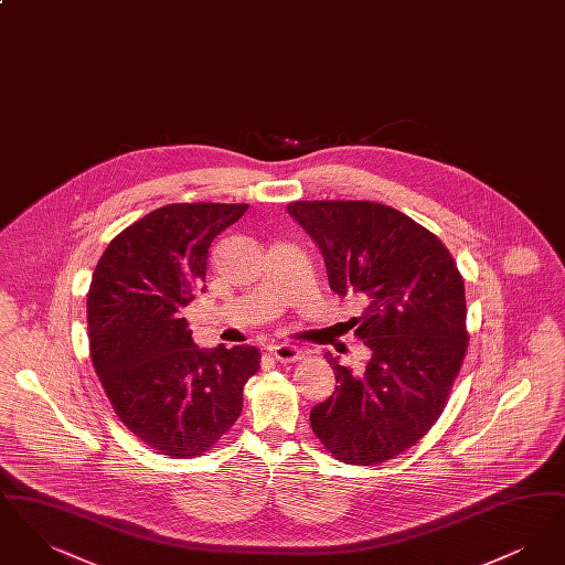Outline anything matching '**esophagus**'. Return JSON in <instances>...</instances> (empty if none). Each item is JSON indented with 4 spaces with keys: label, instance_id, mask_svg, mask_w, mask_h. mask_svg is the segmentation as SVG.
Wrapping results in <instances>:
<instances>
[{
    "label": "esophagus",
    "instance_id": "esophagus-1",
    "mask_svg": "<svg viewBox=\"0 0 565 565\" xmlns=\"http://www.w3.org/2000/svg\"><path fill=\"white\" fill-rule=\"evenodd\" d=\"M269 351L270 355L279 362H296L302 355V351L290 343H275V345H270Z\"/></svg>",
    "mask_w": 565,
    "mask_h": 565
}]
</instances>
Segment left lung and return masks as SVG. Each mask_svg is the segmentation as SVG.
Returning <instances> with one entry per match:
<instances>
[{"label": "left lung", "mask_w": 565, "mask_h": 565, "mask_svg": "<svg viewBox=\"0 0 565 565\" xmlns=\"http://www.w3.org/2000/svg\"><path fill=\"white\" fill-rule=\"evenodd\" d=\"M288 214L316 242L330 290L358 295L353 373L326 353L339 387L311 428L341 461L373 466L413 447L440 417L468 348L463 279L449 249L403 212L371 201H296Z\"/></svg>", "instance_id": "left-lung-1"}]
</instances>
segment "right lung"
Listing matches in <instances>:
<instances>
[{
  "instance_id": "obj_1",
  "label": "right lung",
  "mask_w": 565,
  "mask_h": 565,
  "mask_svg": "<svg viewBox=\"0 0 565 565\" xmlns=\"http://www.w3.org/2000/svg\"><path fill=\"white\" fill-rule=\"evenodd\" d=\"M247 205L175 203L109 242L86 298L95 373L120 422L162 456L207 451L242 415L254 345L199 350L184 307L205 292L210 245Z\"/></svg>"
}]
</instances>
